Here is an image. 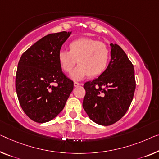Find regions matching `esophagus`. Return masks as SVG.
I'll use <instances>...</instances> for the list:
<instances>
[{
  "label": "esophagus",
  "instance_id": "esophagus-1",
  "mask_svg": "<svg viewBox=\"0 0 159 159\" xmlns=\"http://www.w3.org/2000/svg\"><path fill=\"white\" fill-rule=\"evenodd\" d=\"M73 85H74L75 87H78V86H81L82 84H79V83L74 82V84H73Z\"/></svg>",
  "mask_w": 159,
  "mask_h": 159
}]
</instances>
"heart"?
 Returning <instances> with one entry per match:
<instances>
[{"label":"heart","mask_w":159,"mask_h":159,"mask_svg":"<svg viewBox=\"0 0 159 159\" xmlns=\"http://www.w3.org/2000/svg\"><path fill=\"white\" fill-rule=\"evenodd\" d=\"M110 53L103 43L89 38H80L70 43L69 51L61 50L58 61L62 70L70 73L76 62L79 66L70 73L74 80L89 75L96 77L105 71L109 62Z\"/></svg>","instance_id":"1"}]
</instances>
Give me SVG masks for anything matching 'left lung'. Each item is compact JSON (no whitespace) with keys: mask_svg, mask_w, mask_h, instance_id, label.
Segmentation results:
<instances>
[{"mask_svg":"<svg viewBox=\"0 0 159 159\" xmlns=\"http://www.w3.org/2000/svg\"><path fill=\"white\" fill-rule=\"evenodd\" d=\"M110 46L111 61L105 71L84 85V109L90 119L102 125L114 124L124 116L136 89L134 66L118 45Z\"/></svg>","mask_w":159,"mask_h":159,"instance_id":"left-lung-1","label":"left lung"}]
</instances>
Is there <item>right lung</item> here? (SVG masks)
<instances>
[{"mask_svg":"<svg viewBox=\"0 0 159 159\" xmlns=\"http://www.w3.org/2000/svg\"><path fill=\"white\" fill-rule=\"evenodd\" d=\"M71 33L46 35L24 52L19 61L16 93L23 111L35 122L42 124L56 118L73 91V82L63 73L58 61V52Z\"/></svg>","mask_w":159,"mask_h":159,"instance_id":"add662e5","label":"right lung"}]
</instances>
